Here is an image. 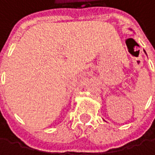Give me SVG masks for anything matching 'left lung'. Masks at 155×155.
Instances as JSON below:
<instances>
[{"label":"left lung","instance_id":"1","mask_svg":"<svg viewBox=\"0 0 155 155\" xmlns=\"http://www.w3.org/2000/svg\"><path fill=\"white\" fill-rule=\"evenodd\" d=\"M144 53H145V52H144ZM145 54H146V53H145Z\"/></svg>","mask_w":155,"mask_h":155}]
</instances>
